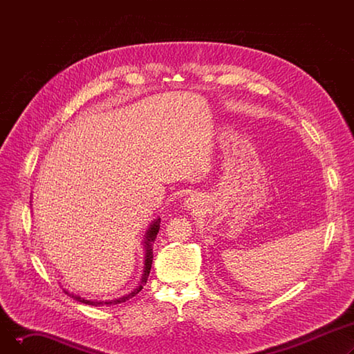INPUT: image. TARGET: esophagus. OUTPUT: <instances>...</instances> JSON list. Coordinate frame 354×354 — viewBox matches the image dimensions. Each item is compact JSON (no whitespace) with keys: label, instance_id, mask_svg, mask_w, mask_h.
Instances as JSON below:
<instances>
[{"label":"esophagus","instance_id":"obj_1","mask_svg":"<svg viewBox=\"0 0 354 354\" xmlns=\"http://www.w3.org/2000/svg\"><path fill=\"white\" fill-rule=\"evenodd\" d=\"M187 205H188V207H192V201H187Z\"/></svg>","mask_w":354,"mask_h":354}]
</instances>
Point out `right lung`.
Segmentation results:
<instances>
[{"label": "right lung", "instance_id": "add662e5", "mask_svg": "<svg viewBox=\"0 0 354 354\" xmlns=\"http://www.w3.org/2000/svg\"><path fill=\"white\" fill-rule=\"evenodd\" d=\"M159 228H160V219H156L153 224L151 225V228H149V231L146 232V241H145V247H146V259H145V274H143V278H142V283L138 288H135L132 292L122 297V299H116V300H110V301H91V300H86V299H82V297L79 295H73L70 292L66 291V294L71 295L74 300H77L83 304H88V306H115V304H119V303H124L126 300L132 299V297H135L142 288L143 286L146 284L147 281V277H149V272H151V268H152V259H153V254H152V248H151V244L155 241L158 232H159Z\"/></svg>", "mask_w": 354, "mask_h": 354}]
</instances>
